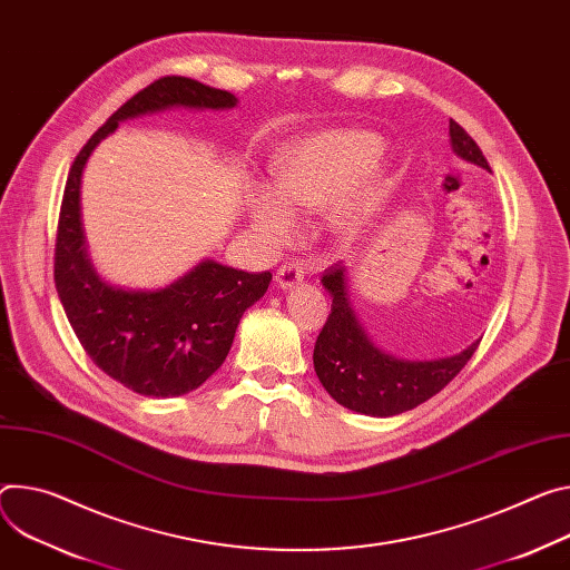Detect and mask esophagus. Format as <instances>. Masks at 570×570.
<instances>
[{
	"mask_svg": "<svg viewBox=\"0 0 570 570\" xmlns=\"http://www.w3.org/2000/svg\"><path fill=\"white\" fill-rule=\"evenodd\" d=\"M304 275H306V271H304L302 264L286 262L284 266H279L275 282H277V286H279L282 291H286V288H293L295 284H299V282L304 279Z\"/></svg>",
	"mask_w": 570,
	"mask_h": 570,
	"instance_id": "esophagus-1",
	"label": "esophagus"
}]
</instances>
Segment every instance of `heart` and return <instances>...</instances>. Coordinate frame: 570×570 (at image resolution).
<instances>
[{"label": "heart", "mask_w": 570, "mask_h": 570, "mask_svg": "<svg viewBox=\"0 0 570 570\" xmlns=\"http://www.w3.org/2000/svg\"><path fill=\"white\" fill-rule=\"evenodd\" d=\"M382 151L375 134L325 129L306 134L284 147L275 184H256L247 199L252 232L277 247L297 232V214L330 206V227L352 238L364 225L377 195L371 166Z\"/></svg>", "instance_id": "1"}]
</instances>
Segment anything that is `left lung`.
Segmentation results:
<instances>
[{"instance_id": "8db88e82", "label": "left lung", "mask_w": 570, "mask_h": 570, "mask_svg": "<svg viewBox=\"0 0 570 570\" xmlns=\"http://www.w3.org/2000/svg\"><path fill=\"white\" fill-rule=\"evenodd\" d=\"M450 142L456 157L491 170L478 142L454 120ZM323 286L332 295V314L314 347V368L325 391L356 413L386 419L423 404L459 375L480 345L475 341L454 356L432 361L397 358L377 350L356 321L343 266H332L323 275Z\"/></svg>"}]
</instances>
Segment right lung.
Here are the masks:
<instances>
[{
	"label": "right lung",
	"mask_w": 570,
	"mask_h": 570,
	"mask_svg": "<svg viewBox=\"0 0 570 570\" xmlns=\"http://www.w3.org/2000/svg\"><path fill=\"white\" fill-rule=\"evenodd\" d=\"M236 97L188 77H161L101 125L70 168L55 252V282L66 316L97 368L134 393L175 397L209 380L229 354L236 327L273 275L245 273L204 258L157 291H125L101 279L81 225V175L101 138L122 120L184 109H234Z\"/></svg>",
	"instance_id": "1"
}]
</instances>
